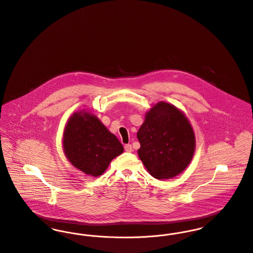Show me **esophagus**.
<instances>
[{"label":"esophagus","instance_id":"1","mask_svg":"<svg viewBox=\"0 0 253 253\" xmlns=\"http://www.w3.org/2000/svg\"><path fill=\"white\" fill-rule=\"evenodd\" d=\"M125 150H126V152H132V151H133V150H132V147H131V145L130 144L125 145Z\"/></svg>","mask_w":253,"mask_h":253}]
</instances>
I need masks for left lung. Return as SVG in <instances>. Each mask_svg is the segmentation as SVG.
<instances>
[{
	"mask_svg": "<svg viewBox=\"0 0 253 253\" xmlns=\"http://www.w3.org/2000/svg\"><path fill=\"white\" fill-rule=\"evenodd\" d=\"M137 138L140 160L148 172L160 180L178 175L194 156L196 139L187 117L164 101L146 113Z\"/></svg>",
	"mask_w": 253,
	"mask_h": 253,
	"instance_id": "left-lung-1",
	"label": "left lung"
}]
</instances>
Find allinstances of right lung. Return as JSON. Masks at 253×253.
<instances>
[{"mask_svg": "<svg viewBox=\"0 0 253 253\" xmlns=\"http://www.w3.org/2000/svg\"><path fill=\"white\" fill-rule=\"evenodd\" d=\"M63 150L73 166L97 177L124 147L106 126L90 113L80 111L69 118L63 133Z\"/></svg>", "mask_w": 253, "mask_h": 253, "instance_id": "1", "label": "right lung"}]
</instances>
